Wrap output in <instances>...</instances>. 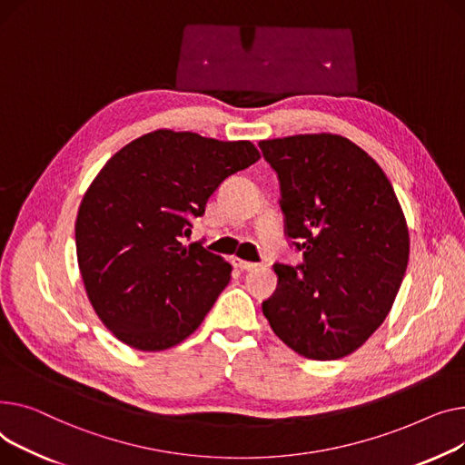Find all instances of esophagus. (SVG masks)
Segmentation results:
<instances>
[{"instance_id":"34e87169","label":"esophagus","mask_w":465,"mask_h":465,"mask_svg":"<svg viewBox=\"0 0 465 465\" xmlns=\"http://www.w3.org/2000/svg\"><path fill=\"white\" fill-rule=\"evenodd\" d=\"M232 264L236 266V268H240V270H253L257 264L255 262H250V261H243V259H238V257H234L232 259Z\"/></svg>"}]
</instances>
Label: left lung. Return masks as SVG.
<instances>
[{
    "label": "left lung",
    "instance_id": "obj_1",
    "mask_svg": "<svg viewBox=\"0 0 465 465\" xmlns=\"http://www.w3.org/2000/svg\"><path fill=\"white\" fill-rule=\"evenodd\" d=\"M280 180L285 234L304 262L274 264L262 302L274 334L312 361L357 351L387 319L409 261V231L392 183L345 136L261 141Z\"/></svg>",
    "mask_w": 465,
    "mask_h": 465
}]
</instances>
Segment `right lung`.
Segmentation results:
<instances>
[{"label": "right lung", "mask_w": 465, "mask_h": 465, "mask_svg": "<svg viewBox=\"0 0 465 465\" xmlns=\"http://www.w3.org/2000/svg\"><path fill=\"white\" fill-rule=\"evenodd\" d=\"M259 157L250 141L157 129L106 161L80 203L74 240L90 302L120 341L165 351L199 329L232 266L182 236L220 183Z\"/></svg>", "instance_id": "right-lung-1"}]
</instances>
